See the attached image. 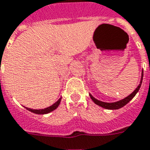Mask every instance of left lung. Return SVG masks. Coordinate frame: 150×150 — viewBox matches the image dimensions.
Returning <instances> with one entry per match:
<instances>
[{
  "instance_id": "8db88e82",
  "label": "left lung",
  "mask_w": 150,
  "mask_h": 150,
  "mask_svg": "<svg viewBox=\"0 0 150 150\" xmlns=\"http://www.w3.org/2000/svg\"><path fill=\"white\" fill-rule=\"evenodd\" d=\"M142 80H143V70H142V73H141V81H140V84L138 85V86L136 88V90L132 93L131 94H129L128 97L124 98V99H121L120 101H117V102H115V103H105V102H102V101H99L96 99L95 98H94L91 94H90V98L93 100L94 103L97 104L98 106H99L101 107H103L105 109H108V110H117V109H120L121 107H123L124 106H125L126 104L129 103L130 101L135 97V95L137 94L140 88H141V83H142Z\"/></svg>"
}]
</instances>
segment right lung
Masks as SVG:
<instances>
[{
	"mask_svg": "<svg viewBox=\"0 0 150 150\" xmlns=\"http://www.w3.org/2000/svg\"><path fill=\"white\" fill-rule=\"evenodd\" d=\"M60 101H61V98H59V100L56 102L55 103L52 104V106H50V107H47V108H44V109H39V110H36V109H30V108H28V107H26V109L28 110V111H31L33 113H35V114H38V115H43V114H47V113H50V112H52L54 110H56V108L58 107V106L60 105Z\"/></svg>",
	"mask_w": 150,
	"mask_h": 150,
	"instance_id": "add662e5",
	"label": "right lung"
}]
</instances>
